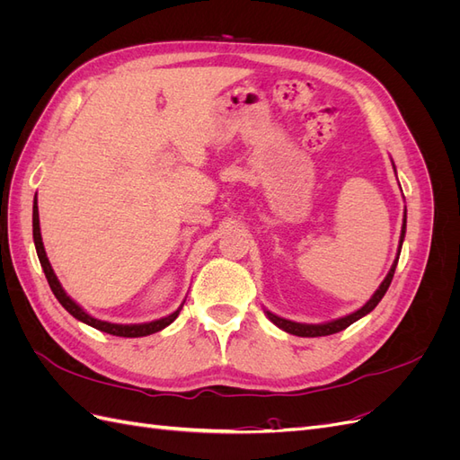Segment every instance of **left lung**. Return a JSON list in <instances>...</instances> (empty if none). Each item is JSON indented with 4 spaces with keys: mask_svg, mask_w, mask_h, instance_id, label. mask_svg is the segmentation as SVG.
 I'll use <instances>...</instances> for the list:
<instances>
[{
    "mask_svg": "<svg viewBox=\"0 0 460 460\" xmlns=\"http://www.w3.org/2000/svg\"><path fill=\"white\" fill-rule=\"evenodd\" d=\"M405 230H407V211H405V217H402V228H401V238H399V252H397V257L392 264V269H389L387 276L384 278V282L380 284V288L374 291V296L360 307L358 311L347 314V316H341L338 320H332V323H324V324H301V323H294V320H286L282 316H276L272 314L270 311H264V314L269 316L270 323H274L278 328H282L284 332L288 333H294V336H301V338H318V336H330V333H338L341 330H345L347 326H351L353 323H357L358 318H363L365 314H368L370 311H374L376 305H378L382 301V297L385 296V291L389 288V284H392L394 280V274H395V267H397V261H399V253H401V245H402V240H405Z\"/></svg>",
    "mask_w": 460,
    "mask_h": 460,
    "instance_id": "left-lung-1",
    "label": "left lung"
}]
</instances>
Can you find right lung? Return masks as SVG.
I'll return each instance as SVG.
<instances>
[{"label": "right lung", "instance_id": "obj_1", "mask_svg": "<svg viewBox=\"0 0 460 460\" xmlns=\"http://www.w3.org/2000/svg\"><path fill=\"white\" fill-rule=\"evenodd\" d=\"M32 235H34V245H36V253H38V259H40V264L41 269H44V274L48 278V284L53 291V296L58 297V301L63 305V307L71 313L76 320H80V323H84L95 330L100 332H105V333H111V336H120V338H142V336H149V333H155L163 328H166L169 324H172L176 316L180 314V307L178 311H174L172 314L164 316V318H159V320H153V323H144V324H113V323H105V320H97L93 316H90L84 309L80 307L78 303H75L71 297H68L65 294L63 286L59 284L58 276H55L51 264L48 261V255H46V249H44V243H41V234H40V217H38V201L34 198V207H32Z\"/></svg>", "mask_w": 460, "mask_h": 460}]
</instances>
